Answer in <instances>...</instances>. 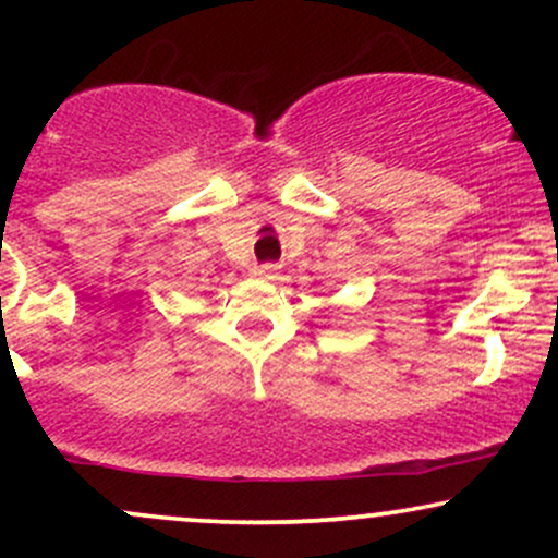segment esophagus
<instances>
[{
	"instance_id": "obj_1",
	"label": "esophagus",
	"mask_w": 558,
	"mask_h": 558,
	"mask_svg": "<svg viewBox=\"0 0 558 558\" xmlns=\"http://www.w3.org/2000/svg\"><path fill=\"white\" fill-rule=\"evenodd\" d=\"M278 270H280L278 265H272V262H267V265H257V267H254L252 275H254V278H259V280H275V278H278Z\"/></svg>"
}]
</instances>
